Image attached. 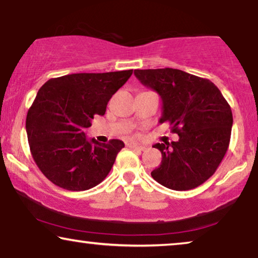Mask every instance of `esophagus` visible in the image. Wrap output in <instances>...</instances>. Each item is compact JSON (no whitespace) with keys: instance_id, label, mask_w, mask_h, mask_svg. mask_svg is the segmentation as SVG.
<instances>
[{"instance_id":"34e87169","label":"esophagus","mask_w":258,"mask_h":258,"mask_svg":"<svg viewBox=\"0 0 258 258\" xmlns=\"http://www.w3.org/2000/svg\"><path fill=\"white\" fill-rule=\"evenodd\" d=\"M128 147H129V148H133V149L140 150V151H143L144 149H146V147H144L143 144H140V143H136V142H130V143H128Z\"/></svg>"}]
</instances>
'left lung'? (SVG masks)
I'll list each match as a JSON object with an SVG mask.
<instances>
[{"label": "left lung", "mask_w": 258, "mask_h": 258, "mask_svg": "<svg viewBox=\"0 0 258 258\" xmlns=\"http://www.w3.org/2000/svg\"><path fill=\"white\" fill-rule=\"evenodd\" d=\"M140 82L162 98L160 123L168 122L177 142L156 143L155 181L172 190L196 188L215 174L230 142L232 112L220 89L207 79L172 68L137 69Z\"/></svg>", "instance_id": "8db88e82"}]
</instances>
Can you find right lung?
Listing matches in <instances>:
<instances>
[{
    "label": "right lung",
    "instance_id": "right-lung-1",
    "mask_svg": "<svg viewBox=\"0 0 258 258\" xmlns=\"http://www.w3.org/2000/svg\"><path fill=\"white\" fill-rule=\"evenodd\" d=\"M132 74H72L50 79L40 88L28 110L26 130L35 163L55 185L81 191L107 177L124 143L88 141L84 130L95 115L105 114L109 100Z\"/></svg>",
    "mask_w": 258,
    "mask_h": 258
}]
</instances>
